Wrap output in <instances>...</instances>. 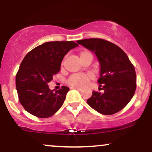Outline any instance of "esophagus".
<instances>
[{"instance_id":"esophagus-1","label":"esophagus","mask_w":152,"mask_h":152,"mask_svg":"<svg viewBox=\"0 0 152 152\" xmlns=\"http://www.w3.org/2000/svg\"><path fill=\"white\" fill-rule=\"evenodd\" d=\"M72 89H75V90H77L78 91H80L82 90V88H78V87H74V88H72Z\"/></svg>"}]
</instances>
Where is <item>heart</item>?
<instances>
[{"label":"heart","instance_id":"b5f03b06","mask_svg":"<svg viewBox=\"0 0 152 152\" xmlns=\"http://www.w3.org/2000/svg\"><path fill=\"white\" fill-rule=\"evenodd\" d=\"M90 54L88 51H83L80 53V57L81 56L89 55ZM91 55V54H90ZM90 76L88 74H75L70 76V77L68 78L67 83L70 86L74 87H78V88H83L85 86H86L89 80H90Z\"/></svg>","mask_w":152,"mask_h":152}]
</instances>
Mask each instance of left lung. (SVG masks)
<instances>
[{
	"label": "left lung",
	"instance_id": "obj_1",
	"mask_svg": "<svg viewBox=\"0 0 152 152\" xmlns=\"http://www.w3.org/2000/svg\"><path fill=\"white\" fill-rule=\"evenodd\" d=\"M94 53L100 64L98 83L104 93L92 92L87 101L91 108L102 115H113L122 110L136 89L135 68L124 50L102 39L91 38L76 42Z\"/></svg>",
	"mask_w": 152,
	"mask_h": 152
}]
</instances>
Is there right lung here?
I'll return each instance as SVG.
<instances>
[{
  "label": "right lung",
  "instance_id": "add662e5",
  "mask_svg": "<svg viewBox=\"0 0 152 152\" xmlns=\"http://www.w3.org/2000/svg\"><path fill=\"white\" fill-rule=\"evenodd\" d=\"M78 46L71 41L48 42L24 57L16 76V87L19 102L27 112L46 118L61 108L69 88L62 86L54 91L48 83L59 72L64 56Z\"/></svg>",
  "mask_w": 152,
  "mask_h": 152
}]
</instances>
